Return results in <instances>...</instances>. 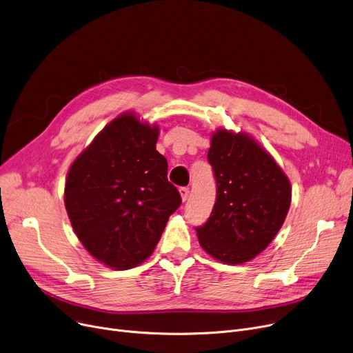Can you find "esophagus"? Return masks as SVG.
<instances>
[{
    "mask_svg": "<svg viewBox=\"0 0 353 353\" xmlns=\"http://www.w3.org/2000/svg\"><path fill=\"white\" fill-rule=\"evenodd\" d=\"M179 192H180V196H181V200H183V201L189 200V194H190V190H189L188 188H181Z\"/></svg>",
    "mask_w": 353,
    "mask_h": 353,
    "instance_id": "obj_1",
    "label": "esophagus"
}]
</instances>
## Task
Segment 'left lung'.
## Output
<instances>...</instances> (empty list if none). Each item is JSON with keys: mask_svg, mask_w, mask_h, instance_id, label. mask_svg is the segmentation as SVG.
Returning a JSON list of instances; mask_svg holds the SVG:
<instances>
[{"mask_svg": "<svg viewBox=\"0 0 353 353\" xmlns=\"http://www.w3.org/2000/svg\"><path fill=\"white\" fill-rule=\"evenodd\" d=\"M208 159L217 194L209 220L196 229L199 243L221 263H246L281 230L292 201L290 181L248 133L217 128Z\"/></svg>", "mask_w": 353, "mask_h": 353, "instance_id": "left-lung-1", "label": "left lung"}]
</instances>
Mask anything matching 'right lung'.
I'll list each match as a JSON object with an SVG mask.
<instances>
[{"label":"right lung","mask_w":353,"mask_h":353,"mask_svg":"<svg viewBox=\"0 0 353 353\" xmlns=\"http://www.w3.org/2000/svg\"><path fill=\"white\" fill-rule=\"evenodd\" d=\"M159 125L133 111L110 121L70 165L64 205L74 233L104 266L132 269L150 257L181 205L156 150Z\"/></svg>","instance_id":"right-lung-1"}]
</instances>
